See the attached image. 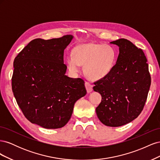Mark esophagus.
<instances>
[{
    "label": "esophagus",
    "instance_id": "34e87169",
    "mask_svg": "<svg viewBox=\"0 0 160 160\" xmlns=\"http://www.w3.org/2000/svg\"><path fill=\"white\" fill-rule=\"evenodd\" d=\"M85 85V88H86L87 91H88V93H90V92H91L92 91H93V85H92L89 83V82L86 81Z\"/></svg>",
    "mask_w": 160,
    "mask_h": 160
}]
</instances>
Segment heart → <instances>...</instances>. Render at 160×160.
Here are the masks:
<instances>
[{
  "label": "heart",
  "instance_id": "obj_1",
  "mask_svg": "<svg viewBox=\"0 0 160 160\" xmlns=\"http://www.w3.org/2000/svg\"><path fill=\"white\" fill-rule=\"evenodd\" d=\"M116 59L115 51L108 45L87 43L77 46L72 57L67 58V67L72 75H77L80 65H84V72L91 79L99 80L112 71Z\"/></svg>",
  "mask_w": 160,
  "mask_h": 160
}]
</instances>
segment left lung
Listing matches in <instances>:
<instances>
[{"instance_id":"8db88e82","label":"left lung","mask_w":160,"mask_h":160,"mask_svg":"<svg viewBox=\"0 0 160 160\" xmlns=\"http://www.w3.org/2000/svg\"><path fill=\"white\" fill-rule=\"evenodd\" d=\"M110 43L119 47L116 64L110 73L94 83L93 90L102 97L96 108L101 122L119 127L132 122L141 113L151 85L143 51L125 39Z\"/></svg>"}]
</instances>
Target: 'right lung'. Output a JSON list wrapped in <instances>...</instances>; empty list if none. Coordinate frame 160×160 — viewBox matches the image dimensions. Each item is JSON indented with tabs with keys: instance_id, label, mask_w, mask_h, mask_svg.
Listing matches in <instances>:
<instances>
[{
	"instance_id": "1",
	"label": "right lung",
	"mask_w": 160,
	"mask_h": 160,
	"mask_svg": "<svg viewBox=\"0 0 160 160\" xmlns=\"http://www.w3.org/2000/svg\"><path fill=\"white\" fill-rule=\"evenodd\" d=\"M73 36L35 38L14 60L12 89L18 105L32 123L61 128L69 122L76 101L86 95L85 81L65 75L64 50Z\"/></svg>"
}]
</instances>
